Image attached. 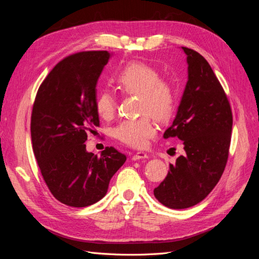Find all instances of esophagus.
Segmentation results:
<instances>
[{
	"label": "esophagus",
	"mask_w": 259,
	"mask_h": 259,
	"mask_svg": "<svg viewBox=\"0 0 259 259\" xmlns=\"http://www.w3.org/2000/svg\"><path fill=\"white\" fill-rule=\"evenodd\" d=\"M142 159H148V154L146 152H136L134 155L132 156V160L133 161H138V160H142Z\"/></svg>",
	"instance_id": "34e87169"
}]
</instances>
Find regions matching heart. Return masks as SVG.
Wrapping results in <instances>:
<instances>
[{
  "label": "heart",
  "instance_id": "1",
  "mask_svg": "<svg viewBox=\"0 0 259 259\" xmlns=\"http://www.w3.org/2000/svg\"><path fill=\"white\" fill-rule=\"evenodd\" d=\"M155 68L144 62H130L114 75V83L121 93L139 97L138 111L145 114L139 119L125 120L114 128V136L133 148H144L155 134V121L165 122L173 114L176 106V93L168 81L160 79ZM115 98L110 92H101L96 99L97 113L109 120L115 112Z\"/></svg>",
  "mask_w": 259,
  "mask_h": 259
}]
</instances>
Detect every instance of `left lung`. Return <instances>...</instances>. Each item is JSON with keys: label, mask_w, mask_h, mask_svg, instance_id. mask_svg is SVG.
Masks as SVG:
<instances>
[{"label": "left lung", "mask_w": 259, "mask_h": 259, "mask_svg": "<svg viewBox=\"0 0 259 259\" xmlns=\"http://www.w3.org/2000/svg\"><path fill=\"white\" fill-rule=\"evenodd\" d=\"M187 55L188 81L173 124L164 138L183 140L184 155L169 164L165 179L153 190L166 207L183 209L204 200L221 179L228 160L232 113L223 86L205 58Z\"/></svg>", "instance_id": "1"}]
</instances>
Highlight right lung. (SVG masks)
Masks as SVG:
<instances>
[{
	"mask_svg": "<svg viewBox=\"0 0 259 259\" xmlns=\"http://www.w3.org/2000/svg\"><path fill=\"white\" fill-rule=\"evenodd\" d=\"M111 55L82 52L62 59L37 91L31 140L42 176L59 202L85 207L103 199L126 156L106 147L100 156L86 151L88 133L99 126L96 85Z\"/></svg>",
	"mask_w": 259,
	"mask_h": 259,
	"instance_id": "obj_1",
	"label": "right lung"
}]
</instances>
